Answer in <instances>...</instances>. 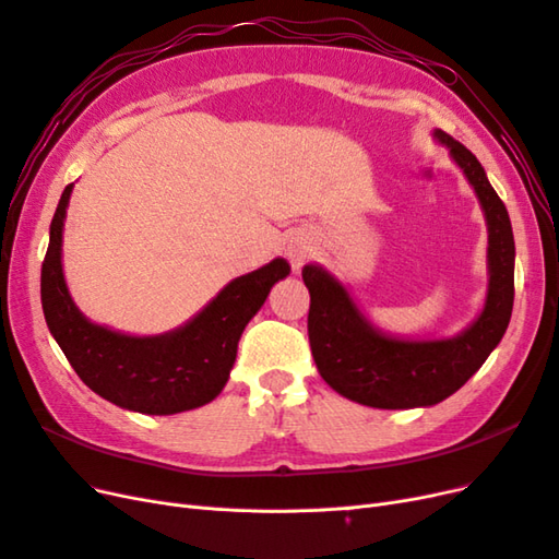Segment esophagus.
<instances>
[{
  "instance_id": "1",
  "label": "esophagus",
  "mask_w": 559,
  "mask_h": 559,
  "mask_svg": "<svg viewBox=\"0 0 559 559\" xmlns=\"http://www.w3.org/2000/svg\"><path fill=\"white\" fill-rule=\"evenodd\" d=\"M310 253H312V242L308 238H300V235L298 238H292L289 245H286V257L292 259L296 267L306 263L310 259Z\"/></svg>"
}]
</instances>
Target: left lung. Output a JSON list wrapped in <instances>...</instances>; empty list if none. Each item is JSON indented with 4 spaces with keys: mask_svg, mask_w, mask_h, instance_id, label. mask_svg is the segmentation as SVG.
Segmentation results:
<instances>
[{
    "mask_svg": "<svg viewBox=\"0 0 559 559\" xmlns=\"http://www.w3.org/2000/svg\"><path fill=\"white\" fill-rule=\"evenodd\" d=\"M473 186L487 224V296L480 314L452 337H399L380 331L326 267H302L310 292L308 335L319 376L337 394L382 411L429 408L452 396L501 343L513 312L515 242L509 212L471 151L433 130Z\"/></svg>",
    "mask_w": 559,
    "mask_h": 559,
    "instance_id": "left-lung-1",
    "label": "left lung"
}]
</instances>
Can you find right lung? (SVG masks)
<instances>
[{
	"mask_svg": "<svg viewBox=\"0 0 559 559\" xmlns=\"http://www.w3.org/2000/svg\"><path fill=\"white\" fill-rule=\"evenodd\" d=\"M74 183L50 222L41 265V308L50 335L76 376L109 403L142 415H175L214 401L228 382L238 343L270 289L292 273L284 259L235 277L183 326L160 335H130L93 324L67 289L62 228Z\"/></svg>",
	"mask_w": 559,
	"mask_h": 559,
	"instance_id": "add662e5",
	"label": "right lung"
}]
</instances>
